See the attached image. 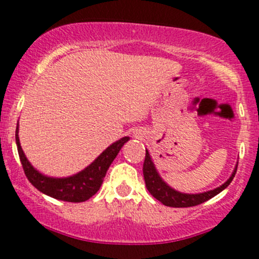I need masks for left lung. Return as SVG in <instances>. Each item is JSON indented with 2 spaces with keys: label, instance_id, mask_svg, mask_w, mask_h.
<instances>
[{
  "label": "left lung",
  "instance_id": "left-lung-1",
  "mask_svg": "<svg viewBox=\"0 0 259 259\" xmlns=\"http://www.w3.org/2000/svg\"><path fill=\"white\" fill-rule=\"evenodd\" d=\"M142 170H144L145 184H146L147 190L156 200L162 202L164 206L180 208L197 206V204H201L203 203V202L210 200V198L214 197L215 195H218L219 192H222L223 190L227 189V187L230 185L231 181H233L235 174H236L237 165L235 167L231 177L229 178L222 186L217 187L214 190H210V191L202 192V194H183V192H179L177 191V190L171 189V187L159 177L158 171H157L156 167H154L152 159H151V156L147 150L146 156H145L144 168H142Z\"/></svg>",
  "mask_w": 259,
  "mask_h": 259
}]
</instances>
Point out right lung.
I'll use <instances>...</instances> for the list:
<instances>
[{
  "label": "right lung",
  "mask_w": 259,
  "mask_h": 259,
  "mask_svg": "<svg viewBox=\"0 0 259 259\" xmlns=\"http://www.w3.org/2000/svg\"><path fill=\"white\" fill-rule=\"evenodd\" d=\"M126 141H129L127 136L115 141L78 174L68 178H51L37 171L26 159L18 138V126L16 130L18 153L28 180L42 194L65 202H84L96 194L102 185L109 165Z\"/></svg>",
  "instance_id": "add662e5"
}]
</instances>
